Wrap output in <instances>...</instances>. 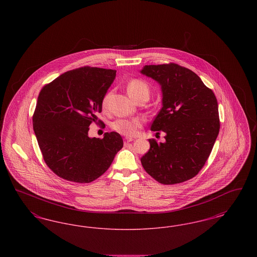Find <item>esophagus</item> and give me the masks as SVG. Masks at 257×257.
I'll return each instance as SVG.
<instances>
[{
	"instance_id": "1",
	"label": "esophagus",
	"mask_w": 257,
	"mask_h": 257,
	"mask_svg": "<svg viewBox=\"0 0 257 257\" xmlns=\"http://www.w3.org/2000/svg\"><path fill=\"white\" fill-rule=\"evenodd\" d=\"M132 141H134V139H132V138H125L124 139V145H127L128 143H131Z\"/></svg>"
}]
</instances>
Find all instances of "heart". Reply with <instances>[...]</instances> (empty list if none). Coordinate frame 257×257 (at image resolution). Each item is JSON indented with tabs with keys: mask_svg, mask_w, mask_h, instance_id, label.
<instances>
[{
	"mask_svg": "<svg viewBox=\"0 0 257 257\" xmlns=\"http://www.w3.org/2000/svg\"><path fill=\"white\" fill-rule=\"evenodd\" d=\"M127 91L131 98L135 101L138 98H149L150 88L142 79H133L127 84ZM110 92H107L101 101V106L103 110L109 109ZM142 126V120L139 118H118L111 124V128L119 134L124 136H134L137 134L139 128Z\"/></svg>",
	"mask_w": 257,
	"mask_h": 257,
	"instance_id": "1",
	"label": "heart"
}]
</instances>
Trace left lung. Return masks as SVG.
<instances>
[{
    "label": "left lung",
    "mask_w": 257,
    "mask_h": 257,
    "mask_svg": "<svg viewBox=\"0 0 257 257\" xmlns=\"http://www.w3.org/2000/svg\"><path fill=\"white\" fill-rule=\"evenodd\" d=\"M141 72L161 85L163 107L151 131L166 134L165 143L148 140L142 165L159 183H182L203 168L219 135L217 98L195 72L176 63L146 65Z\"/></svg>",
    "instance_id": "left-lung-1"
}]
</instances>
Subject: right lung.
<instances>
[{
	"label": "right lung",
	"instance_id": "1",
	"mask_svg": "<svg viewBox=\"0 0 257 257\" xmlns=\"http://www.w3.org/2000/svg\"><path fill=\"white\" fill-rule=\"evenodd\" d=\"M115 70L84 66L61 74L41 88L33 126L43 160L62 179L89 183L110 168L122 148L121 136L89 138V125L102 123L101 101Z\"/></svg>",
	"mask_w": 257,
	"mask_h": 257
}]
</instances>
